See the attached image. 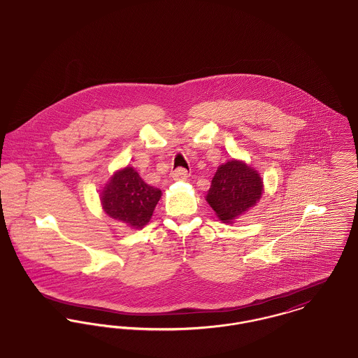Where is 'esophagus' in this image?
I'll use <instances>...</instances> for the list:
<instances>
[{
  "instance_id": "1",
  "label": "esophagus",
  "mask_w": 358,
  "mask_h": 358,
  "mask_svg": "<svg viewBox=\"0 0 358 358\" xmlns=\"http://www.w3.org/2000/svg\"><path fill=\"white\" fill-rule=\"evenodd\" d=\"M188 171L185 170V169H177V170H174L173 173H171V177H173V180H176V181H185L187 178H188Z\"/></svg>"
}]
</instances>
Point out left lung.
Wrapping results in <instances>:
<instances>
[{
  "label": "left lung",
  "instance_id": "obj_1",
  "mask_svg": "<svg viewBox=\"0 0 358 358\" xmlns=\"http://www.w3.org/2000/svg\"><path fill=\"white\" fill-rule=\"evenodd\" d=\"M263 180L244 161L231 159L218 166L206 200L223 223H234L262 199Z\"/></svg>",
  "mask_w": 358,
  "mask_h": 358
}]
</instances>
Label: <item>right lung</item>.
Instances as JSON below:
<instances>
[{
	"label": "right lung",
	"mask_w": 358,
	"mask_h": 358,
	"mask_svg": "<svg viewBox=\"0 0 358 358\" xmlns=\"http://www.w3.org/2000/svg\"><path fill=\"white\" fill-rule=\"evenodd\" d=\"M162 196L158 188L144 182L132 166L122 167L109 178L101 192L103 211L132 229H143Z\"/></svg>",
	"instance_id": "obj_1"
}]
</instances>
